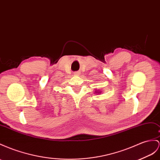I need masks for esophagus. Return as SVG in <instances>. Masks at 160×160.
Listing matches in <instances>:
<instances>
[{
    "label": "esophagus",
    "mask_w": 160,
    "mask_h": 160,
    "mask_svg": "<svg viewBox=\"0 0 160 160\" xmlns=\"http://www.w3.org/2000/svg\"><path fill=\"white\" fill-rule=\"evenodd\" d=\"M73 74H74V75H76V76H78L79 75V72H74V73H73Z\"/></svg>",
    "instance_id": "obj_1"
}]
</instances>
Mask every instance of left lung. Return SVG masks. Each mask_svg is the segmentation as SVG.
Listing matches in <instances>:
<instances>
[{
    "label": "left lung",
    "mask_w": 160,
    "mask_h": 160,
    "mask_svg": "<svg viewBox=\"0 0 160 160\" xmlns=\"http://www.w3.org/2000/svg\"><path fill=\"white\" fill-rule=\"evenodd\" d=\"M97 89L98 91H97L96 90ZM95 93H96V94H97V95H98V94H99H99H101V93H102V91H100V90H99V89H95Z\"/></svg>",
    "instance_id": "8db88e82"
}]
</instances>
